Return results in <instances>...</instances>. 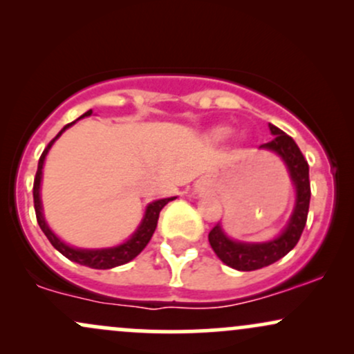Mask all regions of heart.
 <instances>
[{
  "label": "heart",
  "instance_id": "heart-1",
  "mask_svg": "<svg viewBox=\"0 0 354 354\" xmlns=\"http://www.w3.org/2000/svg\"><path fill=\"white\" fill-rule=\"evenodd\" d=\"M228 133H230L228 128H216V129H213V131H211V140L221 141V140H225L226 136H228Z\"/></svg>",
  "mask_w": 354,
  "mask_h": 354
}]
</instances>
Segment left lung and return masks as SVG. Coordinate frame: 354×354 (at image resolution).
I'll return each instance as SVG.
<instances>
[{"label": "left lung", "mask_w": 354, "mask_h": 354, "mask_svg": "<svg viewBox=\"0 0 354 354\" xmlns=\"http://www.w3.org/2000/svg\"><path fill=\"white\" fill-rule=\"evenodd\" d=\"M270 131L274 138L270 143L261 145L259 148L274 151L278 156H281L284 165H286L291 181L296 188L295 209L283 233L278 238L266 243L233 241L226 236L219 223L209 231L208 239L214 253L225 265L238 271H254L259 268L273 265L293 250L301 238L304 226H306L311 198L310 166H308V161L304 160L303 153L299 151L293 138L288 136L274 124H270Z\"/></svg>", "instance_id": "left-lung-1"}]
</instances>
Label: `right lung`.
<instances>
[{
	"label": "right lung",
	"instance_id": "right-lung-1",
	"mask_svg": "<svg viewBox=\"0 0 354 354\" xmlns=\"http://www.w3.org/2000/svg\"><path fill=\"white\" fill-rule=\"evenodd\" d=\"M91 113L93 111L89 109V111H86L83 116H80V118L89 116ZM71 124H75V121L64 126L58 135L53 138V140L50 141V145L44 148L41 158H39V161H38V171H36L35 185H33V200H35L36 219H38L39 228H41L43 233L46 234V238L50 239L51 245L55 246L61 254L66 256L68 259H71V261L78 263V265H83V266L95 268V270H109V268L121 266V265H124V263L135 259L136 256L145 250L146 245L149 243V239H151V236H153L154 230H156L158 218H160L161 209H163L169 201L176 200V196L165 198V200H158V201L149 203L148 208H146L145 218H143V221H141V225L138 226V230L133 233V236L129 238L128 241H124L123 245H118L115 248H104V250H80V248L68 246L66 243L61 241V239L56 236L55 233H53V231L50 230V226H48L46 221H44L43 208H41V198H39V186H41L44 158H46V154H48V151H50L53 143H55V141L61 136V133H63L66 128H70Z\"/></svg>",
	"mask_w": 354,
	"mask_h": 354
}]
</instances>
